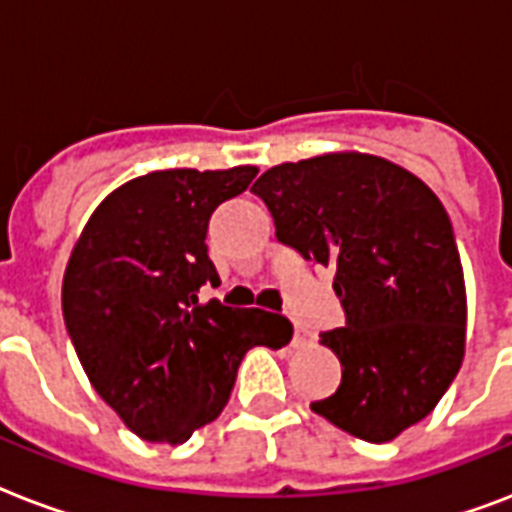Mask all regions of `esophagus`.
Listing matches in <instances>:
<instances>
[{
	"label": "esophagus",
	"mask_w": 512,
	"mask_h": 512,
	"mask_svg": "<svg viewBox=\"0 0 512 512\" xmlns=\"http://www.w3.org/2000/svg\"><path fill=\"white\" fill-rule=\"evenodd\" d=\"M305 337H308V332H305V329L295 321V337H292V345H297V348H300V345H305Z\"/></svg>",
	"instance_id": "esophagus-1"
}]
</instances>
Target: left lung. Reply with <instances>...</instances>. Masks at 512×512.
<instances>
[{"label": "left lung", "mask_w": 512, "mask_h": 512, "mask_svg": "<svg viewBox=\"0 0 512 512\" xmlns=\"http://www.w3.org/2000/svg\"><path fill=\"white\" fill-rule=\"evenodd\" d=\"M252 191L276 239L332 268L345 327L321 335L340 388L311 409L372 444L428 417L465 356L468 297L452 220L404 167L358 151L287 162Z\"/></svg>", "instance_id": "obj_1"}]
</instances>
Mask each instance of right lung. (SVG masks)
<instances>
[{
    "mask_svg": "<svg viewBox=\"0 0 512 512\" xmlns=\"http://www.w3.org/2000/svg\"><path fill=\"white\" fill-rule=\"evenodd\" d=\"M257 167L162 170L100 201L63 276V319L98 396L132 433L183 444L223 412L244 353L292 340L284 316L199 303L217 287L209 217Z\"/></svg>",
    "mask_w": 512,
    "mask_h": 512,
    "instance_id": "obj_1",
    "label": "right lung"
}]
</instances>
